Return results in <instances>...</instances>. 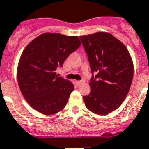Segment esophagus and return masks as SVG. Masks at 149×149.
<instances>
[{
    "label": "esophagus",
    "instance_id": "obj_1",
    "mask_svg": "<svg viewBox=\"0 0 149 149\" xmlns=\"http://www.w3.org/2000/svg\"><path fill=\"white\" fill-rule=\"evenodd\" d=\"M84 82H85L84 81H77V84H78V85H81V84H84Z\"/></svg>",
    "mask_w": 149,
    "mask_h": 149
}]
</instances>
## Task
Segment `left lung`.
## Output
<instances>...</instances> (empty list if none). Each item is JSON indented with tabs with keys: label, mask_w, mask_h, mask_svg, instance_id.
Returning a JSON list of instances; mask_svg holds the SVG:
<instances>
[{
	"label": "left lung",
	"mask_w": 149,
	"mask_h": 149,
	"mask_svg": "<svg viewBox=\"0 0 149 149\" xmlns=\"http://www.w3.org/2000/svg\"><path fill=\"white\" fill-rule=\"evenodd\" d=\"M80 39L91 71L96 74L84 102L89 111L107 115L119 108L128 93L134 76L132 58L125 45L108 33L80 36Z\"/></svg>",
	"instance_id": "obj_1"
}]
</instances>
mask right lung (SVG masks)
Segmentation results:
<instances>
[{
  "mask_svg": "<svg viewBox=\"0 0 149 149\" xmlns=\"http://www.w3.org/2000/svg\"><path fill=\"white\" fill-rule=\"evenodd\" d=\"M80 45L77 36L45 33L26 46L18 62L17 79L24 98L34 110L53 115L65 107L74 87L56 71Z\"/></svg>",
  "mask_w": 149,
  "mask_h": 149,
  "instance_id": "obj_1",
  "label": "right lung"
}]
</instances>
